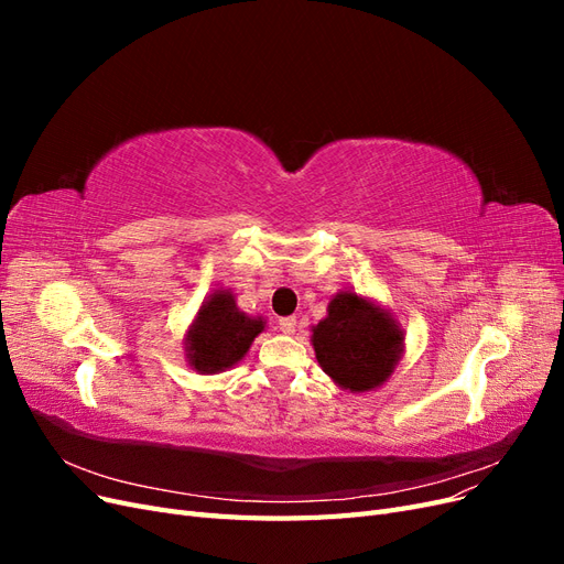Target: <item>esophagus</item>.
Returning a JSON list of instances; mask_svg holds the SVG:
<instances>
[{
  "mask_svg": "<svg viewBox=\"0 0 564 564\" xmlns=\"http://www.w3.org/2000/svg\"><path fill=\"white\" fill-rule=\"evenodd\" d=\"M278 324H280L282 334H294L296 332V317H282Z\"/></svg>",
  "mask_w": 564,
  "mask_h": 564,
  "instance_id": "34e87169",
  "label": "esophagus"
}]
</instances>
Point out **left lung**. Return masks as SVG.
Wrapping results in <instances>:
<instances>
[{
	"mask_svg": "<svg viewBox=\"0 0 564 564\" xmlns=\"http://www.w3.org/2000/svg\"><path fill=\"white\" fill-rule=\"evenodd\" d=\"M322 371L344 390L369 392L392 377L404 355V329L379 301L340 289L327 317L311 327Z\"/></svg>",
	"mask_w": 564,
	"mask_h": 564,
	"instance_id": "obj_1",
	"label": "left lung"
}]
</instances>
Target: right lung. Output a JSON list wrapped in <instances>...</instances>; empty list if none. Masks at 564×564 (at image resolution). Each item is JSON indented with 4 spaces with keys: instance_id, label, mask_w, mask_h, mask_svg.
Wrapping results in <instances>:
<instances>
[{
    "instance_id": "add662e5",
    "label": "right lung",
    "mask_w": 564,
    "mask_h": 564,
    "mask_svg": "<svg viewBox=\"0 0 564 564\" xmlns=\"http://www.w3.org/2000/svg\"><path fill=\"white\" fill-rule=\"evenodd\" d=\"M263 329V315H249L237 308L230 289H214L202 301L195 319L185 332V362L204 377L226 371L245 360L253 338Z\"/></svg>"
}]
</instances>
